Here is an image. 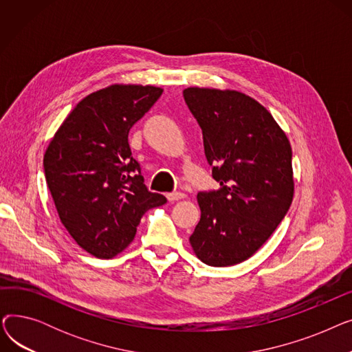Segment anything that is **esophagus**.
<instances>
[{"mask_svg":"<svg viewBox=\"0 0 352 352\" xmlns=\"http://www.w3.org/2000/svg\"><path fill=\"white\" fill-rule=\"evenodd\" d=\"M166 198H168L170 202H174V201L186 198V194H182V192H170V194H166Z\"/></svg>","mask_w":352,"mask_h":352,"instance_id":"1","label":"esophagus"}]
</instances>
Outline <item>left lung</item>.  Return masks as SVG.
Segmentation results:
<instances>
[{"label": "left lung", "mask_w": 352, "mask_h": 352, "mask_svg": "<svg viewBox=\"0 0 352 352\" xmlns=\"http://www.w3.org/2000/svg\"><path fill=\"white\" fill-rule=\"evenodd\" d=\"M182 94L219 184L197 195L201 218L190 244L207 265H235L263 247L289 210L291 144L268 109L243 92L190 87Z\"/></svg>", "instance_id": "left-lung-1"}]
</instances>
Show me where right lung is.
Returning a JSON list of instances; mask_svg holds the SVG:
<instances>
[{"label":"right lung","instance_id":"1","mask_svg":"<svg viewBox=\"0 0 352 352\" xmlns=\"http://www.w3.org/2000/svg\"><path fill=\"white\" fill-rule=\"evenodd\" d=\"M153 85L114 84L81 100L44 154L47 186L63 226L97 258L133 241L142 215L166 202L148 191L128 144L131 126L161 97Z\"/></svg>","mask_w":352,"mask_h":352}]
</instances>
